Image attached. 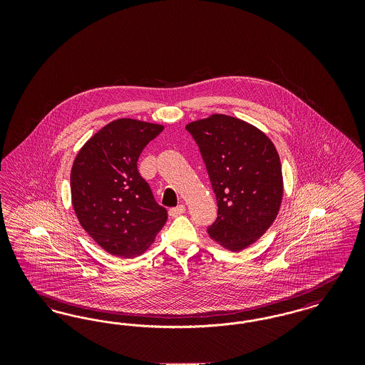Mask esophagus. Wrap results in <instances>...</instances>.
Listing matches in <instances>:
<instances>
[{
  "instance_id": "esophagus-1",
  "label": "esophagus",
  "mask_w": 365,
  "mask_h": 365,
  "mask_svg": "<svg viewBox=\"0 0 365 365\" xmlns=\"http://www.w3.org/2000/svg\"><path fill=\"white\" fill-rule=\"evenodd\" d=\"M185 212H186V207H185V205H179V207H176V208L170 209V216H171V217H176V216L183 215Z\"/></svg>"
}]
</instances>
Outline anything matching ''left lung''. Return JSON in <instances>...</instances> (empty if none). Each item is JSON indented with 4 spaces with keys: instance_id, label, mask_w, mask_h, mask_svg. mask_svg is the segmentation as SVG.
Listing matches in <instances>:
<instances>
[{
    "instance_id": "left-lung-1",
    "label": "left lung",
    "mask_w": 365,
    "mask_h": 365,
    "mask_svg": "<svg viewBox=\"0 0 365 365\" xmlns=\"http://www.w3.org/2000/svg\"><path fill=\"white\" fill-rule=\"evenodd\" d=\"M217 201L209 237L241 252L259 241L278 216L283 175L278 150L260 128L223 113L191 122Z\"/></svg>"
}]
</instances>
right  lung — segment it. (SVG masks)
I'll list each match as a JSON object with an SVG mask.
<instances>
[{
	"instance_id": "obj_1",
	"label": "right lung",
	"mask_w": 365,
	"mask_h": 365,
	"mask_svg": "<svg viewBox=\"0 0 365 365\" xmlns=\"http://www.w3.org/2000/svg\"><path fill=\"white\" fill-rule=\"evenodd\" d=\"M164 130L156 123L118 119L81 148L71 170V200L87 234L112 256L131 259L155 242L168 213L160 207L137 161Z\"/></svg>"
}]
</instances>
